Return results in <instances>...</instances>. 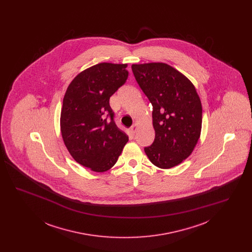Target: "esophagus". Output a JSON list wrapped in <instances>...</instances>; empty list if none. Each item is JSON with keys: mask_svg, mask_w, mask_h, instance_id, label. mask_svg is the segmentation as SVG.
<instances>
[{"mask_svg": "<svg viewBox=\"0 0 252 252\" xmlns=\"http://www.w3.org/2000/svg\"><path fill=\"white\" fill-rule=\"evenodd\" d=\"M137 126H138V124H137V123H135V124L132 125V126L130 127V132H131L132 134H135L136 129H137Z\"/></svg>", "mask_w": 252, "mask_h": 252, "instance_id": "1", "label": "esophagus"}]
</instances>
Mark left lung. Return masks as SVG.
<instances>
[{
    "label": "left lung",
    "mask_w": 252,
    "mask_h": 252,
    "mask_svg": "<svg viewBox=\"0 0 252 252\" xmlns=\"http://www.w3.org/2000/svg\"><path fill=\"white\" fill-rule=\"evenodd\" d=\"M131 68L153 106L155 140L144 152L157 167L177 166L192 154L200 137V98L192 82L166 63L132 64Z\"/></svg>",
    "instance_id": "8db88e82"
}]
</instances>
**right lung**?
I'll return each instance as SVG.
<instances>
[{"instance_id": "right-lung-1", "label": "right lung", "mask_w": 252, "mask_h": 252, "mask_svg": "<svg viewBox=\"0 0 252 252\" xmlns=\"http://www.w3.org/2000/svg\"><path fill=\"white\" fill-rule=\"evenodd\" d=\"M126 67L108 62L92 66L72 79L63 98V142L76 162L94 172L112 167L128 141L109 106L110 96L127 79Z\"/></svg>"}]
</instances>
